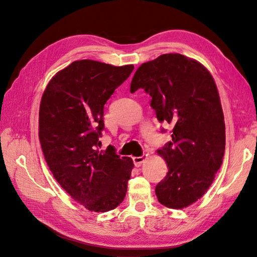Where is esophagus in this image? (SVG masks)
<instances>
[{"instance_id": "34e87169", "label": "esophagus", "mask_w": 257, "mask_h": 257, "mask_svg": "<svg viewBox=\"0 0 257 257\" xmlns=\"http://www.w3.org/2000/svg\"><path fill=\"white\" fill-rule=\"evenodd\" d=\"M147 159H148V155H144V156H141V157H134L133 158V160L135 162L136 167H140Z\"/></svg>"}]
</instances>
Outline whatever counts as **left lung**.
<instances>
[{
	"mask_svg": "<svg viewBox=\"0 0 257 257\" xmlns=\"http://www.w3.org/2000/svg\"><path fill=\"white\" fill-rule=\"evenodd\" d=\"M139 88L151 96L158 120L173 127L172 141L157 151L168 166L156 187L158 201L184 209L211 187L224 156V114L214 78L193 58L162 54L136 70L130 91Z\"/></svg>",
	"mask_w": 257,
	"mask_h": 257,
	"instance_id": "1",
	"label": "left lung"
}]
</instances>
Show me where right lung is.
Segmentation results:
<instances>
[{
    "label": "right lung",
    "mask_w": 257,
    "mask_h": 257,
    "mask_svg": "<svg viewBox=\"0 0 257 257\" xmlns=\"http://www.w3.org/2000/svg\"><path fill=\"white\" fill-rule=\"evenodd\" d=\"M133 70L134 65L75 61L54 75L43 92L38 137L47 166L59 185L91 212L121 203L135 167L112 146L98 148L103 106Z\"/></svg>",
    "instance_id": "1"
}]
</instances>
